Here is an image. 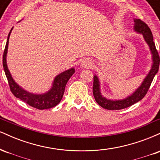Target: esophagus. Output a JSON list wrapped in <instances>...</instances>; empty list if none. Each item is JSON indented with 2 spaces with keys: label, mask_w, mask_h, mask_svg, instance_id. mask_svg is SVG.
Returning a JSON list of instances; mask_svg holds the SVG:
<instances>
[{
  "label": "esophagus",
  "mask_w": 160,
  "mask_h": 160,
  "mask_svg": "<svg viewBox=\"0 0 160 160\" xmlns=\"http://www.w3.org/2000/svg\"><path fill=\"white\" fill-rule=\"evenodd\" d=\"M92 65V61L89 58L83 60V61L81 62V67L84 68H87L91 67Z\"/></svg>",
  "instance_id": "1"
}]
</instances>
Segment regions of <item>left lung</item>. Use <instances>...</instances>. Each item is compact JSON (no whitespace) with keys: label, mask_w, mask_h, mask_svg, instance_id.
<instances>
[{"label":"left lung","mask_w":160,"mask_h":160,"mask_svg":"<svg viewBox=\"0 0 160 160\" xmlns=\"http://www.w3.org/2000/svg\"><path fill=\"white\" fill-rule=\"evenodd\" d=\"M134 32L138 34H142L144 41L149 47L150 54H151L152 65L146 77L141 82L140 86L126 98L122 99H109L102 95L101 92V83L98 75H94V82H93V95L94 98L101 107L105 108L107 110H121L128 107H130L132 104L137 103L141 101L149 89L150 84L153 81L154 77L157 74L159 71V57L158 52L156 49L155 43L153 42V34L150 28L147 24L138 19H134Z\"/></svg>","instance_id":"8db88e82"}]
</instances>
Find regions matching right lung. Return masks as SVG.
Here are the masks:
<instances>
[{"label":"right lung","mask_w":160,"mask_h":160,"mask_svg":"<svg viewBox=\"0 0 160 160\" xmlns=\"http://www.w3.org/2000/svg\"><path fill=\"white\" fill-rule=\"evenodd\" d=\"M12 28L13 27L11 28L8 37H7V44L3 56V69H4L5 74H6L7 80H8L11 92L16 98L21 99L26 104H29L33 108H37V109L45 110L55 107L61 102L64 92H65L66 84L75 72L74 68H71L62 71V73L56 75L51 84V87L46 92L33 93L25 89L15 81V80L12 77V74H10V71L7 63L9 39H10Z\"/></svg>","instance_id":"right-lung-1"}]
</instances>
